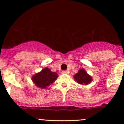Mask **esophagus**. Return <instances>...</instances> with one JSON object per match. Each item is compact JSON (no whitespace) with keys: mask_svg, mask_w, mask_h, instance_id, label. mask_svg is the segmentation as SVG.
I'll return each instance as SVG.
<instances>
[{"mask_svg":"<svg viewBox=\"0 0 124 124\" xmlns=\"http://www.w3.org/2000/svg\"><path fill=\"white\" fill-rule=\"evenodd\" d=\"M67 71H62V74H67Z\"/></svg>","mask_w":124,"mask_h":124,"instance_id":"obj_1","label":"esophagus"}]
</instances>
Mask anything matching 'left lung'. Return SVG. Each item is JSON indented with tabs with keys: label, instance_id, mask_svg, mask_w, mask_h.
<instances>
[{
	"label": "left lung",
	"instance_id": "8db88e82",
	"mask_svg": "<svg viewBox=\"0 0 124 124\" xmlns=\"http://www.w3.org/2000/svg\"><path fill=\"white\" fill-rule=\"evenodd\" d=\"M74 80L80 85H88L92 82V77L87 74L84 69H80L74 76Z\"/></svg>",
	"mask_w": 124,
	"mask_h": 124
}]
</instances>
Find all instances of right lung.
<instances>
[{
    "instance_id": "right-lung-1",
    "label": "right lung",
    "mask_w": 124,
    "mask_h": 124,
    "mask_svg": "<svg viewBox=\"0 0 124 124\" xmlns=\"http://www.w3.org/2000/svg\"><path fill=\"white\" fill-rule=\"evenodd\" d=\"M57 77L56 72H52L49 68H45L41 72L33 75L32 80L37 87L45 89L52 84Z\"/></svg>"
}]
</instances>
